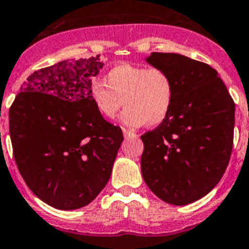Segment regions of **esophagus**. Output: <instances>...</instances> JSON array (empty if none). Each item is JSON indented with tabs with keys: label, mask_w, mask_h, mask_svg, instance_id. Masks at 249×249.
<instances>
[{
	"label": "esophagus",
	"mask_w": 249,
	"mask_h": 249,
	"mask_svg": "<svg viewBox=\"0 0 249 249\" xmlns=\"http://www.w3.org/2000/svg\"><path fill=\"white\" fill-rule=\"evenodd\" d=\"M122 132H123V136L126 137H132V136H136V133L133 132V131H129V129L126 128H122Z\"/></svg>",
	"instance_id": "1"
}]
</instances>
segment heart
I'll use <instances>...</instances> for the list:
<instances>
[{"label":"heart","instance_id":"1","mask_svg":"<svg viewBox=\"0 0 249 249\" xmlns=\"http://www.w3.org/2000/svg\"><path fill=\"white\" fill-rule=\"evenodd\" d=\"M89 95L96 112L104 118H114L124 100L127 108L121 116L123 124L158 126L170 112L174 84L161 69L121 63L107 72V83L92 81Z\"/></svg>","mask_w":249,"mask_h":249}]
</instances>
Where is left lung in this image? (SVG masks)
Returning a JSON list of instances; mask_svg holds the SVG:
<instances>
[{"label": "left lung", "mask_w": 249, "mask_h": 249, "mask_svg": "<svg viewBox=\"0 0 249 249\" xmlns=\"http://www.w3.org/2000/svg\"><path fill=\"white\" fill-rule=\"evenodd\" d=\"M149 65L174 84L165 120L143 133L141 173L164 202L183 206L219 183L233 149L235 104L216 70L177 53L153 52Z\"/></svg>", "instance_id": "8db88e82"}]
</instances>
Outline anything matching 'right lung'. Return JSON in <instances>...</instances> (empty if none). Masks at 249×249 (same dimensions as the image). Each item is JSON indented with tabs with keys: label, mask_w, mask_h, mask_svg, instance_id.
I'll list each match as a JSON object with an SVG mask.
<instances>
[{
	"label": "right lung",
	"mask_w": 249,
	"mask_h": 249,
	"mask_svg": "<svg viewBox=\"0 0 249 249\" xmlns=\"http://www.w3.org/2000/svg\"><path fill=\"white\" fill-rule=\"evenodd\" d=\"M100 55L61 61L22 84L10 108L18 169L38 198L58 210L91 202L106 187L123 141L90 99Z\"/></svg>",
	"instance_id": "obj_1"
}]
</instances>
